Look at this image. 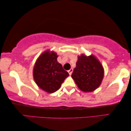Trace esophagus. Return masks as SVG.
Instances as JSON below:
<instances>
[{
	"mask_svg": "<svg viewBox=\"0 0 131 131\" xmlns=\"http://www.w3.org/2000/svg\"><path fill=\"white\" fill-rule=\"evenodd\" d=\"M72 71H73V69H72V68H71V69H70V70H68V73H69V74H70V75H71V74H72Z\"/></svg>",
	"mask_w": 131,
	"mask_h": 131,
	"instance_id": "obj_1",
	"label": "esophagus"
}]
</instances>
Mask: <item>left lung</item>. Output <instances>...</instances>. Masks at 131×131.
Instances as JSON below:
<instances>
[{
	"mask_svg": "<svg viewBox=\"0 0 131 131\" xmlns=\"http://www.w3.org/2000/svg\"><path fill=\"white\" fill-rule=\"evenodd\" d=\"M104 75L103 67L95 56L82 54L78 57L71 77L81 91L92 92L99 87Z\"/></svg>",
	"mask_w": 131,
	"mask_h": 131,
	"instance_id": "8db88e82",
	"label": "left lung"
}]
</instances>
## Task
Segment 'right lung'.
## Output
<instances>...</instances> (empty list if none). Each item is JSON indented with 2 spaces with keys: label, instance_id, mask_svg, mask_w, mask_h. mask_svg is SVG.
<instances>
[{
  "label": "right lung",
  "instance_id": "right-lung-1",
  "mask_svg": "<svg viewBox=\"0 0 131 131\" xmlns=\"http://www.w3.org/2000/svg\"><path fill=\"white\" fill-rule=\"evenodd\" d=\"M58 56L47 50L36 60L33 68V77L36 84L46 92L53 93L60 88L69 74L57 61Z\"/></svg>",
  "mask_w": 131,
  "mask_h": 131
}]
</instances>
